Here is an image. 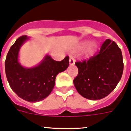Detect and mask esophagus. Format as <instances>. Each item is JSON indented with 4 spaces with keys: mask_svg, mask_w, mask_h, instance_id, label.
Segmentation results:
<instances>
[{
    "mask_svg": "<svg viewBox=\"0 0 131 131\" xmlns=\"http://www.w3.org/2000/svg\"><path fill=\"white\" fill-rule=\"evenodd\" d=\"M75 62V60L74 59L73 57L72 56H70V58H69V64H70V65H73Z\"/></svg>",
    "mask_w": 131,
    "mask_h": 131,
    "instance_id": "obj_1",
    "label": "esophagus"
}]
</instances>
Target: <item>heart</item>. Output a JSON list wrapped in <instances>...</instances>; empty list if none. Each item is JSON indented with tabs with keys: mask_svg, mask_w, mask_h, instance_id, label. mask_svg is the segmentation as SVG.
<instances>
[{
	"mask_svg": "<svg viewBox=\"0 0 131 131\" xmlns=\"http://www.w3.org/2000/svg\"><path fill=\"white\" fill-rule=\"evenodd\" d=\"M88 45H90L89 46V50H90V52H93L97 48V45L96 43H94V42H92L90 44V41H83L82 43H80V45L79 46V48H85L86 46H88Z\"/></svg>",
	"mask_w": 131,
	"mask_h": 131,
	"instance_id": "1",
	"label": "heart"
}]
</instances>
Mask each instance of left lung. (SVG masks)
<instances>
[{"label":"left lung","mask_w":131,"mask_h":131,"mask_svg":"<svg viewBox=\"0 0 131 131\" xmlns=\"http://www.w3.org/2000/svg\"><path fill=\"white\" fill-rule=\"evenodd\" d=\"M79 73L73 80L77 91L85 98L98 100L108 95L121 80L123 54L114 41L108 39L100 50L88 60L75 62Z\"/></svg>","instance_id":"8db88e82"}]
</instances>
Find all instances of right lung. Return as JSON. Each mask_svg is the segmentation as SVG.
<instances>
[{
    "label": "right lung",
    "mask_w": 131,
    "mask_h": 131,
    "mask_svg": "<svg viewBox=\"0 0 131 131\" xmlns=\"http://www.w3.org/2000/svg\"><path fill=\"white\" fill-rule=\"evenodd\" d=\"M28 40L27 36H21L11 46L5 60V73L10 88L18 96L29 102H36L50 94L56 75L69 67V58L66 56L61 61H55L47 54L36 67H24L19 62V52Z\"/></svg>",
    "instance_id": "right-lung-1"
}]
</instances>
